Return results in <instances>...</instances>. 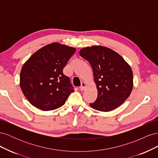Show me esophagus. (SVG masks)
<instances>
[{"mask_svg": "<svg viewBox=\"0 0 158 158\" xmlns=\"http://www.w3.org/2000/svg\"><path fill=\"white\" fill-rule=\"evenodd\" d=\"M85 86H86V84H85L84 82H82V84H81V86L80 87V89L81 91L84 90V89L85 88Z\"/></svg>", "mask_w": 158, "mask_h": 158, "instance_id": "1", "label": "esophagus"}]
</instances>
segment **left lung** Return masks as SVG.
<instances>
[{"label":"left lung","instance_id":"1","mask_svg":"<svg viewBox=\"0 0 158 158\" xmlns=\"http://www.w3.org/2000/svg\"><path fill=\"white\" fill-rule=\"evenodd\" d=\"M79 53L92 66L98 89V98L90 106L103 112L120 106L133 88L131 66L120 55L106 47H87Z\"/></svg>","mask_w":158,"mask_h":158}]
</instances>
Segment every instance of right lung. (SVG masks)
Returning a JSON list of instances; mask_svg holds the SVG:
<instances>
[{"label":"right lung","instance_id":"1","mask_svg":"<svg viewBox=\"0 0 158 158\" xmlns=\"http://www.w3.org/2000/svg\"><path fill=\"white\" fill-rule=\"evenodd\" d=\"M75 51L74 47L52 43L36 51L23 65L20 88L32 106L51 111L65 103L74 89L63 70Z\"/></svg>","mask_w":158,"mask_h":158}]
</instances>
